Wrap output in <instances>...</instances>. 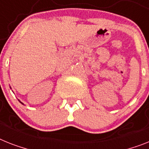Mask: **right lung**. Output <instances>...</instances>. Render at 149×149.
I'll return each instance as SVG.
<instances>
[{"instance_id":"add662e5","label":"right lung","mask_w":149,"mask_h":149,"mask_svg":"<svg viewBox=\"0 0 149 149\" xmlns=\"http://www.w3.org/2000/svg\"><path fill=\"white\" fill-rule=\"evenodd\" d=\"M19 102H20V103H21V104H23V103H22V102H20V101H19Z\"/></svg>"}]
</instances>
